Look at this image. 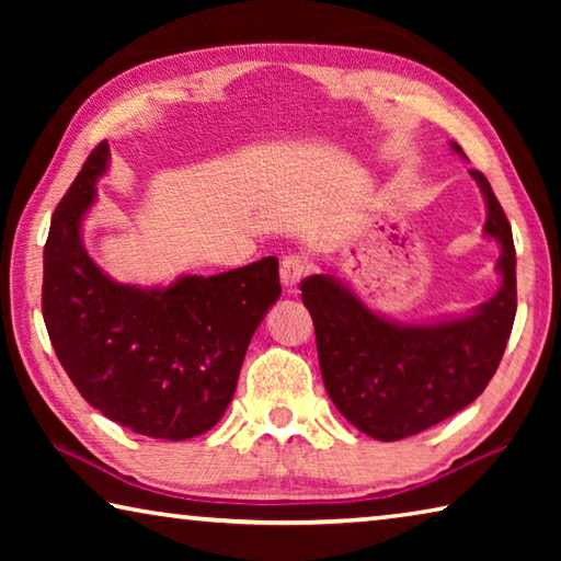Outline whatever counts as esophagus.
<instances>
[{"instance_id": "esophagus-1", "label": "esophagus", "mask_w": 561, "mask_h": 561, "mask_svg": "<svg viewBox=\"0 0 561 561\" xmlns=\"http://www.w3.org/2000/svg\"><path fill=\"white\" fill-rule=\"evenodd\" d=\"M309 272V262L307 257H301V254H287V257L282 260V284L287 287L289 291L297 289V284L307 277Z\"/></svg>"}]
</instances>
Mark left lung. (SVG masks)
I'll use <instances>...</instances> for the list:
<instances>
[{"instance_id":"1","label":"left lung","mask_w":561,"mask_h":561,"mask_svg":"<svg viewBox=\"0 0 561 561\" xmlns=\"http://www.w3.org/2000/svg\"><path fill=\"white\" fill-rule=\"evenodd\" d=\"M462 156L458 144H450ZM488 205L485 234L500 242L495 297L465 317L401 324L376 314L334 274L301 282L314 319L321 378L339 413L376 440H401L462 411L495 376L517 311L515 242L502 205L470 170Z\"/></svg>"}]
</instances>
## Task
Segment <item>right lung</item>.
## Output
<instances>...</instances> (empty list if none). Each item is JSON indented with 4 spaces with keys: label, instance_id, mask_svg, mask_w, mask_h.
Instances as JSON below:
<instances>
[{
    "label": "right lung",
    "instance_id": "add662e5",
    "mask_svg": "<svg viewBox=\"0 0 561 561\" xmlns=\"http://www.w3.org/2000/svg\"><path fill=\"white\" fill-rule=\"evenodd\" d=\"M108 160L103 140L54 210L44 324L64 371L103 415L148 438H195L232 401L250 339L282 294L279 262L264 257L213 277L183 274L168 287L111 279L81 240Z\"/></svg>",
    "mask_w": 561,
    "mask_h": 561
}]
</instances>
